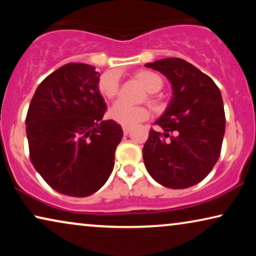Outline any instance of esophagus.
Here are the masks:
<instances>
[{
  "mask_svg": "<svg viewBox=\"0 0 256 256\" xmlns=\"http://www.w3.org/2000/svg\"><path fill=\"white\" fill-rule=\"evenodd\" d=\"M122 129H124V135H128L129 132H130V127H128V126H124V127H122Z\"/></svg>",
  "mask_w": 256,
  "mask_h": 256,
  "instance_id": "1",
  "label": "esophagus"
}]
</instances>
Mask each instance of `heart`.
Returning a JSON list of instances; mask_svg holds the SVG:
<instances>
[{"instance_id": "1", "label": "heart", "mask_w": 256, "mask_h": 256, "mask_svg": "<svg viewBox=\"0 0 256 256\" xmlns=\"http://www.w3.org/2000/svg\"><path fill=\"white\" fill-rule=\"evenodd\" d=\"M135 78L142 84L148 96L149 102L152 106H158V101L152 93L158 92L163 86V79L157 73L149 70H141L136 72ZM99 90L107 99H114L118 92V82L112 74H104L99 80ZM149 110L144 106H130L122 101L115 102L110 110V116L124 126H134L149 118Z\"/></svg>"}]
</instances>
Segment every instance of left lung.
<instances>
[{"label":"left lung","mask_w":256,"mask_h":256,"mask_svg":"<svg viewBox=\"0 0 256 256\" xmlns=\"http://www.w3.org/2000/svg\"><path fill=\"white\" fill-rule=\"evenodd\" d=\"M146 66L166 76L172 98L155 122L163 134L150 129L142 150L144 166L163 186H194L211 172L222 152L226 124L222 93L208 76L180 58Z\"/></svg>","instance_id":"1"}]
</instances>
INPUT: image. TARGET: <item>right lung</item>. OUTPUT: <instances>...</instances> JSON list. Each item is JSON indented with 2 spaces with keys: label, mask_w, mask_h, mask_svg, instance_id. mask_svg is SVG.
Here are the masks:
<instances>
[{
  "label": "right lung",
  "mask_w": 256,
  "mask_h": 256,
  "mask_svg": "<svg viewBox=\"0 0 256 256\" xmlns=\"http://www.w3.org/2000/svg\"><path fill=\"white\" fill-rule=\"evenodd\" d=\"M94 66L70 62L37 87L26 124L30 160L59 194L87 197L104 186L124 132L102 120L107 106Z\"/></svg>",
  "instance_id": "add662e5"
}]
</instances>
